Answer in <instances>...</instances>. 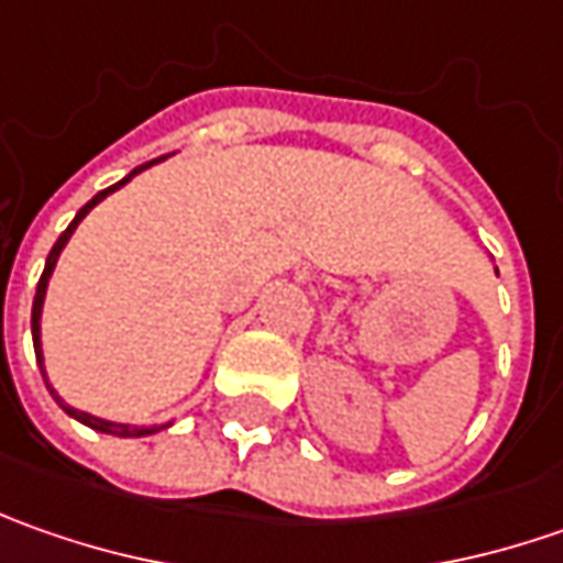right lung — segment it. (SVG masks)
I'll return each mask as SVG.
<instances>
[{"mask_svg": "<svg viewBox=\"0 0 563 563\" xmlns=\"http://www.w3.org/2000/svg\"><path fill=\"white\" fill-rule=\"evenodd\" d=\"M153 163H156V159H153ZM153 163L137 165V168H134V172H131L128 178H121L119 185H112V187H106V190H99V194H97V197H93V200H90V203L80 206V212H77V216H75V222L65 228L62 234H58L55 247L49 250V256H46V269H43V275H40V285H36V297H33V313H31L33 347H36V360H40V363H43V354H40V310H43V297H46V285H49V275H53L58 253H62V247L68 244V238H71V231H75V228H77V222H80V219H84V216H87V212H90V209H93V206H97L99 200H102V197H109L112 190H119V187L128 185V181H131V178H134L137 172H143V168H150V165H153ZM43 378H46V376H43ZM49 391H53V388H49ZM53 395H55V391H53ZM55 400L62 404V398H58V395H55ZM62 407H65V410H68V413H71L75 420L84 422V426H90V429H97V432H109V435H128V439H141V435H150V432H156V426H153V429H146V426H143V429H131V426H119V422H106V420H99V417H90V413H84V410H75V407H68V404H62Z\"/></svg>", "mask_w": 563, "mask_h": 563, "instance_id": "1", "label": "right lung"}]
</instances>
